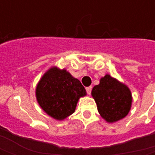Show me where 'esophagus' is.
Here are the masks:
<instances>
[{
	"label": "esophagus",
	"instance_id": "obj_1",
	"mask_svg": "<svg viewBox=\"0 0 155 155\" xmlns=\"http://www.w3.org/2000/svg\"><path fill=\"white\" fill-rule=\"evenodd\" d=\"M91 90H92V87L90 86V87H86V92H87L88 94H91Z\"/></svg>",
	"mask_w": 155,
	"mask_h": 155
}]
</instances>
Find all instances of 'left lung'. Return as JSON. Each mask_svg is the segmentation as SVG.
I'll return each mask as SVG.
<instances>
[{"label":"left lung","instance_id":"8db88e82","mask_svg":"<svg viewBox=\"0 0 155 155\" xmlns=\"http://www.w3.org/2000/svg\"><path fill=\"white\" fill-rule=\"evenodd\" d=\"M91 95L97 104L99 114L107 123L113 124L127 116L132 106L130 88L110 74L101 78L92 89Z\"/></svg>","mask_w":155,"mask_h":155}]
</instances>
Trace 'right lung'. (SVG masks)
Segmentation results:
<instances>
[{"instance_id": "right-lung-1", "label": "right lung", "mask_w": 155, "mask_h": 155, "mask_svg": "<svg viewBox=\"0 0 155 155\" xmlns=\"http://www.w3.org/2000/svg\"><path fill=\"white\" fill-rule=\"evenodd\" d=\"M86 94L81 81L57 66L49 68L35 87L39 105L49 116L59 121L73 114L79 100Z\"/></svg>"}]
</instances>
